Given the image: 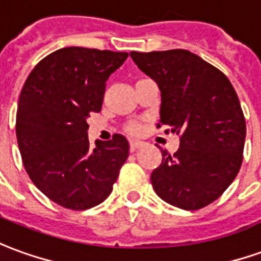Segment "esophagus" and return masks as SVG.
Instances as JSON below:
<instances>
[{"label":"esophagus","mask_w":261,"mask_h":261,"mask_svg":"<svg viewBox=\"0 0 261 261\" xmlns=\"http://www.w3.org/2000/svg\"><path fill=\"white\" fill-rule=\"evenodd\" d=\"M143 147V141H136V140H131L130 141V149L131 151H136L137 148Z\"/></svg>","instance_id":"esophagus-1"}]
</instances>
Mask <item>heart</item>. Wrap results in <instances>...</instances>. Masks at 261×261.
<instances>
[{
  "mask_svg": "<svg viewBox=\"0 0 261 261\" xmlns=\"http://www.w3.org/2000/svg\"><path fill=\"white\" fill-rule=\"evenodd\" d=\"M127 128V131L128 133H131V134H138L140 133V130H141V127H140V124L138 123H130V124L125 127Z\"/></svg>",
  "mask_w": 261,
  "mask_h": 261,
  "instance_id": "b5f03b06",
  "label": "heart"
}]
</instances>
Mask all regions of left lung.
Listing matches in <instances>:
<instances>
[{
	"label": "left lung",
	"mask_w": 261,
	"mask_h": 261,
	"mask_svg": "<svg viewBox=\"0 0 261 261\" xmlns=\"http://www.w3.org/2000/svg\"><path fill=\"white\" fill-rule=\"evenodd\" d=\"M161 90L160 121L179 134L174 155L162 151L151 184L162 200L185 211L207 206L225 192L243 161L246 121L230 80L184 49L130 52Z\"/></svg>",
	"instance_id": "left-lung-1"
}]
</instances>
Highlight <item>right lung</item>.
Returning <instances> with one entry per match:
<instances>
[{
	"instance_id": "obj_1",
	"label": "right lung",
	"mask_w": 261,
	"mask_h": 261,
	"mask_svg": "<svg viewBox=\"0 0 261 261\" xmlns=\"http://www.w3.org/2000/svg\"><path fill=\"white\" fill-rule=\"evenodd\" d=\"M127 52L70 46L43 58L25 80L16 110V140L31 181L49 199L85 211L112 194L128 156L124 136L90 148L87 117L99 113L106 80Z\"/></svg>"
}]
</instances>
